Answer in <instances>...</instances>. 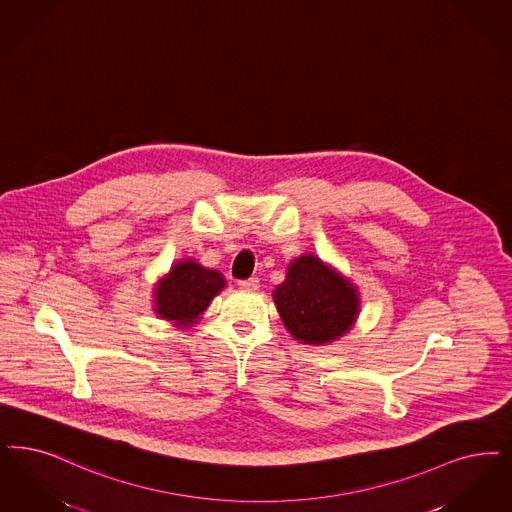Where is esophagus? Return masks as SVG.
<instances>
[{
    "label": "esophagus",
    "mask_w": 512,
    "mask_h": 512,
    "mask_svg": "<svg viewBox=\"0 0 512 512\" xmlns=\"http://www.w3.org/2000/svg\"><path fill=\"white\" fill-rule=\"evenodd\" d=\"M238 285H240V289H244V291H257V289H259V280H257V278H249V280L238 282Z\"/></svg>",
    "instance_id": "esophagus-1"
}]
</instances>
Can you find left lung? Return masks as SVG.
I'll return each mask as SVG.
<instances>
[{"label":"left lung","mask_w":512,"mask_h":512,"mask_svg":"<svg viewBox=\"0 0 512 512\" xmlns=\"http://www.w3.org/2000/svg\"><path fill=\"white\" fill-rule=\"evenodd\" d=\"M272 297L285 329L300 344L312 346H325L346 335L361 306L357 285L314 253L289 263L285 282Z\"/></svg>","instance_id":"8db88e82"}]
</instances>
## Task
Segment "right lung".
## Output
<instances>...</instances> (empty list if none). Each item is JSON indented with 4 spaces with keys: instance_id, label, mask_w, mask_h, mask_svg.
Wrapping results in <instances>:
<instances>
[{
    "instance_id": "add662e5",
    "label": "right lung",
    "mask_w": 512,
    "mask_h": 512,
    "mask_svg": "<svg viewBox=\"0 0 512 512\" xmlns=\"http://www.w3.org/2000/svg\"><path fill=\"white\" fill-rule=\"evenodd\" d=\"M221 272L210 270L194 259H181L170 272L155 283V312L160 319L172 321L177 329H191L213 297L225 287Z\"/></svg>"
}]
</instances>
